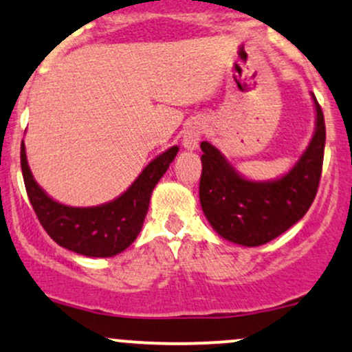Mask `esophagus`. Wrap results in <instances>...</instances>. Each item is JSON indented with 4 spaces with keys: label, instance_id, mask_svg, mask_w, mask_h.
Returning a JSON list of instances; mask_svg holds the SVG:
<instances>
[{
    "label": "esophagus",
    "instance_id": "34e87169",
    "mask_svg": "<svg viewBox=\"0 0 352 352\" xmlns=\"http://www.w3.org/2000/svg\"><path fill=\"white\" fill-rule=\"evenodd\" d=\"M200 137H201L200 124L199 122H192L187 131H185L184 147L187 148V151H195V148H199Z\"/></svg>",
    "mask_w": 352,
    "mask_h": 352
}]
</instances>
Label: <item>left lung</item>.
I'll use <instances>...</instances> for the list:
<instances>
[{
	"label": "left lung",
	"mask_w": 352,
	"mask_h": 352,
	"mask_svg": "<svg viewBox=\"0 0 352 352\" xmlns=\"http://www.w3.org/2000/svg\"><path fill=\"white\" fill-rule=\"evenodd\" d=\"M316 131L296 165L281 179L252 182L238 175L218 148L201 142L200 204L220 236L243 246L268 243L308 212L318 193L326 125L314 98Z\"/></svg>",
	"instance_id": "left-lung-1"
}]
</instances>
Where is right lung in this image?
<instances>
[{"label":"right lung","mask_w":352,"mask_h":352,"mask_svg":"<svg viewBox=\"0 0 352 352\" xmlns=\"http://www.w3.org/2000/svg\"><path fill=\"white\" fill-rule=\"evenodd\" d=\"M177 152L179 147L175 145L153 159L119 199L99 207L78 208L58 204L36 184L28 167L23 142L21 170L24 187L39 223L56 243L84 256H114L131 246L142 230L152 190L167 172Z\"/></svg>","instance_id":"right-lung-1"}]
</instances>
